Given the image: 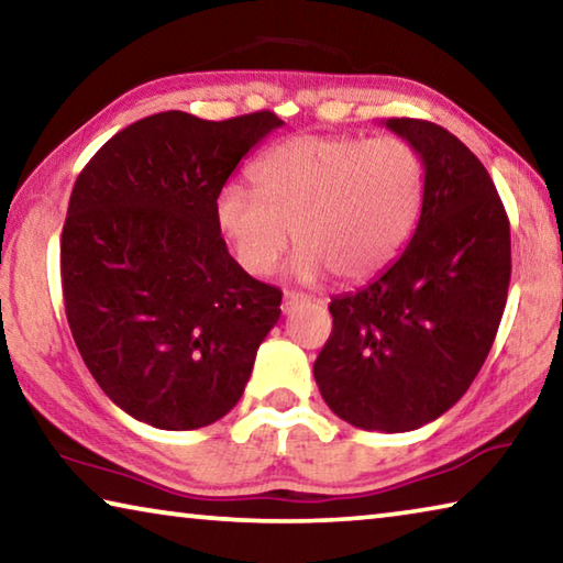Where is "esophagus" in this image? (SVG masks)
Returning a JSON list of instances; mask_svg holds the SVG:
<instances>
[{
	"mask_svg": "<svg viewBox=\"0 0 563 563\" xmlns=\"http://www.w3.org/2000/svg\"><path fill=\"white\" fill-rule=\"evenodd\" d=\"M310 300V295H302V292H285L283 295V312H292L295 308H298V305H302V302H308Z\"/></svg>",
	"mask_w": 563,
	"mask_h": 563,
	"instance_id": "1",
	"label": "esophagus"
}]
</instances>
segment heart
<instances>
[{
  "label": "heart",
  "instance_id": "obj_1",
  "mask_svg": "<svg viewBox=\"0 0 563 563\" xmlns=\"http://www.w3.org/2000/svg\"><path fill=\"white\" fill-rule=\"evenodd\" d=\"M253 184L223 186L213 208L251 275H268L295 233L300 278L373 280L405 253L424 201L422 158L399 136H292L255 161Z\"/></svg>",
  "mask_w": 563,
  "mask_h": 563
}]
</instances>
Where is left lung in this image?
I'll return each instance as SVG.
<instances>
[{"instance_id": "1", "label": "left lung", "mask_w": 563, "mask_h": 563, "mask_svg": "<svg viewBox=\"0 0 563 563\" xmlns=\"http://www.w3.org/2000/svg\"><path fill=\"white\" fill-rule=\"evenodd\" d=\"M385 126L422 158V213L393 268L330 302L312 375L340 419L393 434L432 422L474 383L507 305L511 238L487 168L460 139L422 119Z\"/></svg>"}]
</instances>
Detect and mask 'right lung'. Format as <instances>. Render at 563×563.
Returning a JSON list of instances; mask_svg holds the SVG:
<instances>
[{
	"label": "right lung",
	"mask_w": 563,
	"mask_h": 563,
	"mask_svg": "<svg viewBox=\"0 0 563 563\" xmlns=\"http://www.w3.org/2000/svg\"><path fill=\"white\" fill-rule=\"evenodd\" d=\"M283 121L164 111L109 139L76 178L62 231L66 320L113 405L158 430L231 412L283 292L247 275L216 223V196Z\"/></svg>",
	"instance_id": "obj_1"
}]
</instances>
